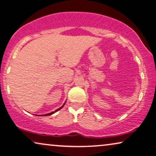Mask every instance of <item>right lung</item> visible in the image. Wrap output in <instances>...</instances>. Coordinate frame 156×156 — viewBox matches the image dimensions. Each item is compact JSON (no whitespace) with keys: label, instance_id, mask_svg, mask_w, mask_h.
<instances>
[{"label":"right lung","instance_id":"obj_1","mask_svg":"<svg viewBox=\"0 0 156 156\" xmlns=\"http://www.w3.org/2000/svg\"><path fill=\"white\" fill-rule=\"evenodd\" d=\"M64 105L63 106H62V107H60L59 108H58V109H57V110H55V111H53V112H51V113H48V114H45V115H43L44 116H45V115H52V114H53V113H55V112H57V111H59V110H60V109H61L62 107H63V106H64Z\"/></svg>","mask_w":156,"mask_h":156}]
</instances>
